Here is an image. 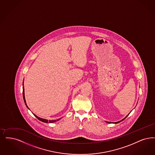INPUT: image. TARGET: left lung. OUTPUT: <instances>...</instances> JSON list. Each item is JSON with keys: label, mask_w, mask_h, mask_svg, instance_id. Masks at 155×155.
I'll use <instances>...</instances> for the list:
<instances>
[{"label": "left lung", "mask_w": 155, "mask_h": 155, "mask_svg": "<svg viewBox=\"0 0 155 155\" xmlns=\"http://www.w3.org/2000/svg\"><path fill=\"white\" fill-rule=\"evenodd\" d=\"M129 114H130V113H129V114H128V115H129ZM128 115H127V116H126V117H125V118H124V119H122V120H120V121H119V122H115V123H114V124H118V123H119V122H121V121H122V120H124V119H126V117H127V116H128ZM107 123H109V124H111V122H107Z\"/></svg>", "instance_id": "left-lung-1"}]
</instances>
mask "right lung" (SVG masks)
Wrapping results in <instances>:
<instances>
[{"label":"right lung","instance_id":"add662e5","mask_svg":"<svg viewBox=\"0 0 155 155\" xmlns=\"http://www.w3.org/2000/svg\"><path fill=\"white\" fill-rule=\"evenodd\" d=\"M23 97H24V102H25V105H26V107L28 108V107L26 105V101H25V95H24V87H23ZM33 115L36 117V118L38 119V120H40V121H41V122H45V123H48V122H49V123H52V122H55L56 121H58V120H59V119H58V120H47V119H43V118H39V117H38L37 116H36L35 114H33Z\"/></svg>","mask_w":155,"mask_h":155}]
</instances>
